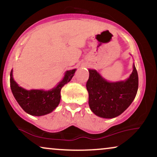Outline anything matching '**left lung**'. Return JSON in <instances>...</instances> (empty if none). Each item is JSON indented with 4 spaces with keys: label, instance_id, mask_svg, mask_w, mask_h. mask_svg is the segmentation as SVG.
Listing matches in <instances>:
<instances>
[{
    "label": "left lung",
    "instance_id": "8db88e82",
    "mask_svg": "<svg viewBox=\"0 0 157 157\" xmlns=\"http://www.w3.org/2000/svg\"><path fill=\"white\" fill-rule=\"evenodd\" d=\"M133 71L126 81L109 82L96 70L89 69L86 82L89 104L98 117L112 119L121 114L136 97L139 86L138 73L133 65Z\"/></svg>",
    "mask_w": 157,
    "mask_h": 157
}]
</instances>
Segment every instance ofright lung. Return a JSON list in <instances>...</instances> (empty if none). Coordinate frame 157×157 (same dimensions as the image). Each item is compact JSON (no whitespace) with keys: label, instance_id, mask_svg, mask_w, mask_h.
Segmentation results:
<instances>
[{"label":"right lung","instance_id":"right-lung-1","mask_svg":"<svg viewBox=\"0 0 157 157\" xmlns=\"http://www.w3.org/2000/svg\"><path fill=\"white\" fill-rule=\"evenodd\" d=\"M76 69L67 71L63 80L50 91L25 90L19 86L13 78V70L10 74V89L15 98L25 112L32 116H44L52 112L61 101V90L74 76Z\"/></svg>","mask_w":157,"mask_h":157}]
</instances>
